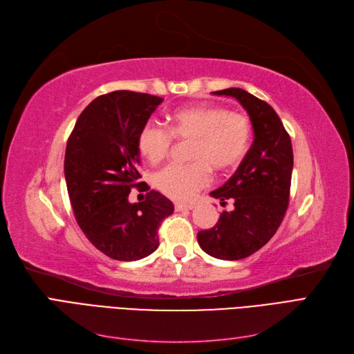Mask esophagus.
<instances>
[{
	"label": "esophagus",
	"instance_id": "esophagus-1",
	"mask_svg": "<svg viewBox=\"0 0 354 354\" xmlns=\"http://www.w3.org/2000/svg\"><path fill=\"white\" fill-rule=\"evenodd\" d=\"M174 207H176V209H177V211H185V209H194V207H195V203H192V202H176V203H174Z\"/></svg>",
	"mask_w": 354,
	"mask_h": 354
}]
</instances>
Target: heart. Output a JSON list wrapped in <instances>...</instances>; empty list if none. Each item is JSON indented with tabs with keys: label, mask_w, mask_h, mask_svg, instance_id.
Listing matches in <instances>:
<instances>
[{
	"label": "heart",
	"mask_w": 354,
	"mask_h": 354,
	"mask_svg": "<svg viewBox=\"0 0 354 354\" xmlns=\"http://www.w3.org/2000/svg\"><path fill=\"white\" fill-rule=\"evenodd\" d=\"M168 128L146 122L137 136V149L151 164L164 160L174 140H189L187 164H169L155 176L156 187L173 199H189L211 180V169L227 173L241 164L252 140L248 116L209 104L178 108L168 115Z\"/></svg>",
	"instance_id": "heart-1"
}]
</instances>
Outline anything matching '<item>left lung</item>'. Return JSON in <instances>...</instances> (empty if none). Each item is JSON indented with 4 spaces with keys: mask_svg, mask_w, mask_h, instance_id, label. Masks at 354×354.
<instances>
[{
    "mask_svg": "<svg viewBox=\"0 0 354 354\" xmlns=\"http://www.w3.org/2000/svg\"><path fill=\"white\" fill-rule=\"evenodd\" d=\"M234 97L248 112L254 142L241 165L211 196L233 211H223L216 226L198 233L201 248L220 260L246 259L272 239L289 203L294 167L291 137L269 103L242 88L214 91Z\"/></svg>",
    "mask_w": 354,
    "mask_h": 354,
    "instance_id": "8db88e82",
    "label": "left lung"
}]
</instances>
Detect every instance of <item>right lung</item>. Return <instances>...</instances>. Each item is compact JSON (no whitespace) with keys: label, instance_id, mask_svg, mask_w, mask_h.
<instances>
[{"label":"right lung","instance_id":"1","mask_svg":"<svg viewBox=\"0 0 354 354\" xmlns=\"http://www.w3.org/2000/svg\"><path fill=\"white\" fill-rule=\"evenodd\" d=\"M162 100L127 90L99 95L68 138L65 178L75 218L95 248L118 261L151 255L159 245L160 223L174 211L156 190L143 203L127 202L131 189L143 183L138 131Z\"/></svg>","mask_w":354,"mask_h":354}]
</instances>
